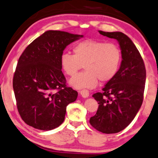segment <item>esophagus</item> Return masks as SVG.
Segmentation results:
<instances>
[{
    "label": "esophagus",
    "instance_id": "obj_1",
    "mask_svg": "<svg viewBox=\"0 0 158 158\" xmlns=\"http://www.w3.org/2000/svg\"><path fill=\"white\" fill-rule=\"evenodd\" d=\"M79 93L83 98H88L89 95V92L87 89H81L79 91Z\"/></svg>",
    "mask_w": 158,
    "mask_h": 158
}]
</instances>
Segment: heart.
Returning <instances> with one entry per match:
<instances>
[{
  "mask_svg": "<svg viewBox=\"0 0 158 158\" xmlns=\"http://www.w3.org/2000/svg\"><path fill=\"white\" fill-rule=\"evenodd\" d=\"M73 55L66 52L60 56V66L66 74L73 77L82 68L86 70L71 79L70 85L77 89L94 88L100 79L111 80L118 71L121 51L113 43L87 39L76 44Z\"/></svg>",
  "mask_w": 158,
  "mask_h": 158,
  "instance_id": "heart-1",
  "label": "heart"
}]
</instances>
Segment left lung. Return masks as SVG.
<instances>
[{"label":"left lung","instance_id":"8db88e82","mask_svg":"<svg viewBox=\"0 0 158 158\" xmlns=\"http://www.w3.org/2000/svg\"><path fill=\"white\" fill-rule=\"evenodd\" d=\"M100 35L117 40L121 50L122 61L114 77L92 97L99 106L90 118L92 127L105 134L122 131L133 121L144 98L146 69L144 60L131 39L120 31Z\"/></svg>","mask_w":158,"mask_h":158}]
</instances>
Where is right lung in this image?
Here are the masks:
<instances>
[{"label": "right lung", "instance_id": "right-lung-1", "mask_svg": "<svg viewBox=\"0 0 158 158\" xmlns=\"http://www.w3.org/2000/svg\"><path fill=\"white\" fill-rule=\"evenodd\" d=\"M83 35L49 30L29 44L19 58L13 78L18 112L27 125L48 131L64 122L66 106L78 92L66 86L60 56Z\"/></svg>", "mask_w": 158, "mask_h": 158}]
</instances>
